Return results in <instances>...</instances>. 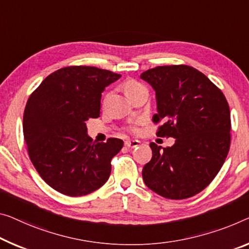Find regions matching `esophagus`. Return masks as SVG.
Segmentation results:
<instances>
[{
    "label": "esophagus",
    "mask_w": 249,
    "mask_h": 249,
    "mask_svg": "<svg viewBox=\"0 0 249 249\" xmlns=\"http://www.w3.org/2000/svg\"><path fill=\"white\" fill-rule=\"evenodd\" d=\"M139 141L138 140H127L124 141V146L128 147V148H136L139 146Z\"/></svg>",
    "instance_id": "esophagus-1"
}]
</instances>
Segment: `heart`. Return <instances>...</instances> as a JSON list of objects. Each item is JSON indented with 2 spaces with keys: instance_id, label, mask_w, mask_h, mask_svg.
Returning a JSON list of instances; mask_svg holds the SVG:
<instances>
[{
  "instance_id": "1",
  "label": "heart",
  "mask_w": 249,
  "mask_h": 249,
  "mask_svg": "<svg viewBox=\"0 0 249 249\" xmlns=\"http://www.w3.org/2000/svg\"><path fill=\"white\" fill-rule=\"evenodd\" d=\"M142 88H144V87L141 85L140 82H138V81H136V80H132V79L125 80V81L122 83V89H124V93L127 94V97L129 99L131 98L133 94L137 93L140 89H142ZM128 130L130 132L135 133L138 131V128L136 127V125H130Z\"/></svg>"
}]
</instances>
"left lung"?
<instances>
[{
  "instance_id": "8db88e82",
  "label": "left lung",
  "mask_w": 249,
  "mask_h": 249,
  "mask_svg": "<svg viewBox=\"0 0 249 249\" xmlns=\"http://www.w3.org/2000/svg\"><path fill=\"white\" fill-rule=\"evenodd\" d=\"M156 91V135L175 138L173 147L150 143L144 164L148 188L169 199L199 194L213 180L231 147V111L224 93L200 71L186 64L156 67L141 73Z\"/></svg>"
}]
</instances>
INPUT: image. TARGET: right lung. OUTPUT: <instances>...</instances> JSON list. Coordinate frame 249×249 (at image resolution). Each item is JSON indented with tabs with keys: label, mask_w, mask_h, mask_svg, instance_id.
<instances>
[{
	"label": "right lung",
	"mask_w": 249,
	"mask_h": 249,
	"mask_svg": "<svg viewBox=\"0 0 249 249\" xmlns=\"http://www.w3.org/2000/svg\"><path fill=\"white\" fill-rule=\"evenodd\" d=\"M120 76L95 67H66L30 95L23 114L28 154L41 178L59 193L85 196L109 179L111 159L124 141L95 142L86 122L100 116L101 92Z\"/></svg>",
	"instance_id": "add662e5"
}]
</instances>
